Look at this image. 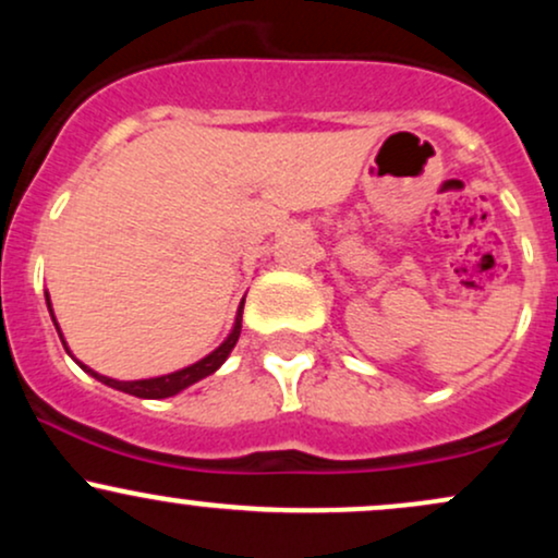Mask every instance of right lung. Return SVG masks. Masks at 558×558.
Listing matches in <instances>:
<instances>
[{"label": "right lung", "instance_id": "add662e5", "mask_svg": "<svg viewBox=\"0 0 558 558\" xmlns=\"http://www.w3.org/2000/svg\"><path fill=\"white\" fill-rule=\"evenodd\" d=\"M47 306H49V312H52V301H49V293H47ZM241 315H243V301H241V306H239V315H235L233 330H230V336L226 338V341L217 345L213 354H207V356H204V360H198L196 364H189V367L178 369V373L159 375V377H146V380H114V377L94 373V369L86 367V364H81V362L78 364H81L83 369H86L88 375L96 377V380H99V383H105V386H110V388L123 390V393L138 396V399H168V396L181 393L183 388L194 386V383L202 380V377L213 375V373H217V369L222 367V362L228 360V354H230V351H233V345H235V341H239V336H241ZM52 319H54V312H52ZM54 328H57V332H60V325H57V319H54ZM60 338H62V332H60ZM62 345H65V351L70 354L65 338H62ZM70 356H73V354H70Z\"/></svg>", "mask_w": 558, "mask_h": 558}]
</instances>
